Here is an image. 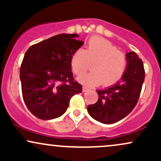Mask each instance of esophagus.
<instances>
[{
	"instance_id": "1",
	"label": "esophagus",
	"mask_w": 161,
	"mask_h": 161,
	"mask_svg": "<svg viewBox=\"0 0 161 161\" xmlns=\"http://www.w3.org/2000/svg\"><path fill=\"white\" fill-rule=\"evenodd\" d=\"M87 91H88V88H86V87L83 86V87H82V92H87Z\"/></svg>"
}]
</instances>
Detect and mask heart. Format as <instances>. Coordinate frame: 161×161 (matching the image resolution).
I'll return each mask as SVG.
<instances>
[{
	"instance_id": "b5f03b06",
	"label": "heart",
	"mask_w": 161,
	"mask_h": 161,
	"mask_svg": "<svg viewBox=\"0 0 161 161\" xmlns=\"http://www.w3.org/2000/svg\"><path fill=\"white\" fill-rule=\"evenodd\" d=\"M92 64V71L77 78L81 84L95 87L102 84L110 86L123 77L126 69L125 55L108 40L92 37L86 49L79 48L71 57V68L77 75L84 74Z\"/></svg>"
}]
</instances>
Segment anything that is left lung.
<instances>
[{"instance_id":"1","label":"left lung","mask_w":161,"mask_h":161,"mask_svg":"<svg viewBox=\"0 0 161 161\" xmlns=\"http://www.w3.org/2000/svg\"><path fill=\"white\" fill-rule=\"evenodd\" d=\"M126 69L120 80L104 89L97 90L98 100L87 107L89 115L104 124L121 120L133 110L145 80L143 62L136 53H125Z\"/></svg>"}]
</instances>
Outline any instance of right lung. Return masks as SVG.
<instances>
[{
    "label": "right lung",
    "instance_id": "obj_1",
    "mask_svg": "<svg viewBox=\"0 0 161 161\" xmlns=\"http://www.w3.org/2000/svg\"><path fill=\"white\" fill-rule=\"evenodd\" d=\"M77 34H60L33 45L20 67L23 97L27 108L41 119H55L67 110L69 100L82 92L73 81L70 61L84 42Z\"/></svg>",
    "mask_w": 161,
    "mask_h": 161
}]
</instances>
